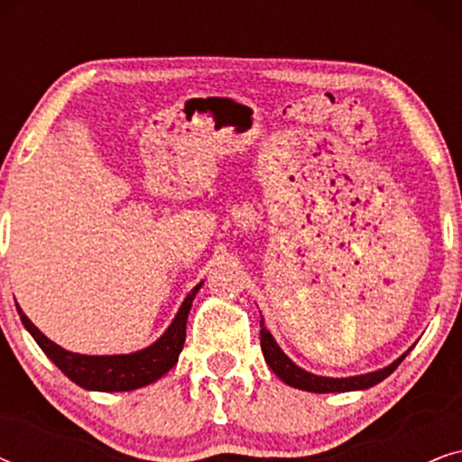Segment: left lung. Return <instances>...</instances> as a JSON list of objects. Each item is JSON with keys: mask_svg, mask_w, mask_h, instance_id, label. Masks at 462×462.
<instances>
[{"mask_svg": "<svg viewBox=\"0 0 462 462\" xmlns=\"http://www.w3.org/2000/svg\"><path fill=\"white\" fill-rule=\"evenodd\" d=\"M261 349H263L264 362L269 364V368L273 370L283 383L290 384V387L311 391V393H340V391L368 389V387H372V384L384 381V378H387L391 372H393L397 365L403 362V357H406V356H402L397 362L387 365V368H383L378 372H370V374H364V376H351V378L315 376V374H311V372H305L296 364L290 362L286 353L277 346L273 337H271V332L267 330V326H264L263 315H261Z\"/></svg>", "mask_w": 462, "mask_h": 462, "instance_id": "left-lung-1", "label": "left lung"}]
</instances>
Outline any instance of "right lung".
I'll use <instances>...</instances> for the list:
<instances>
[{
	"label": "right lung",
	"mask_w": 462,
	"mask_h": 462,
	"mask_svg": "<svg viewBox=\"0 0 462 462\" xmlns=\"http://www.w3.org/2000/svg\"><path fill=\"white\" fill-rule=\"evenodd\" d=\"M201 283L191 290V294L182 302L180 311L176 313L174 321L157 343L143 351L130 353V356H79V353L65 351L62 346L52 343L48 337H43L31 324V319L23 313L21 307L16 305V309L24 328L35 338V343L52 359L56 368L71 378L75 384L90 391H132L155 383L157 378H162L179 362L182 345H185L187 338V318Z\"/></svg>",
	"instance_id": "add662e5"
}]
</instances>
